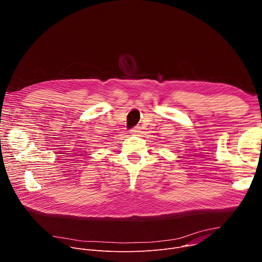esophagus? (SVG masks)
<instances>
[{"mask_svg":"<svg viewBox=\"0 0 262 262\" xmlns=\"http://www.w3.org/2000/svg\"><path fill=\"white\" fill-rule=\"evenodd\" d=\"M139 133H141V127L140 126H135L134 128L130 129V134H133V135H136V134H139Z\"/></svg>","mask_w":262,"mask_h":262,"instance_id":"esophagus-1","label":"esophagus"}]
</instances>
